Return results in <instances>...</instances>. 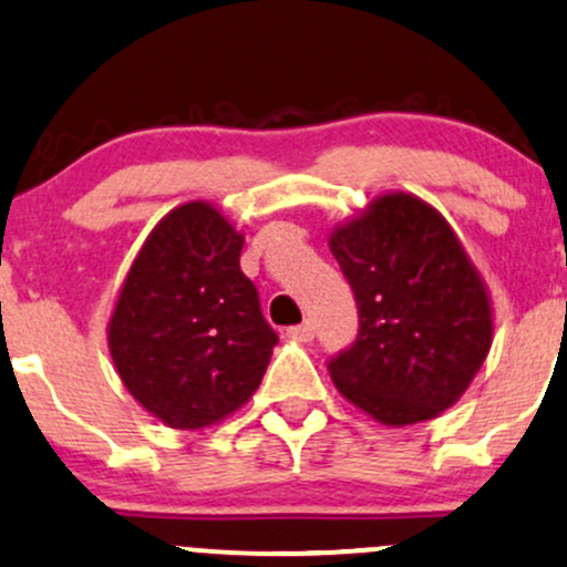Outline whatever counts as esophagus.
I'll return each mask as SVG.
<instances>
[{"instance_id": "1", "label": "esophagus", "mask_w": 567, "mask_h": 567, "mask_svg": "<svg viewBox=\"0 0 567 567\" xmlns=\"http://www.w3.org/2000/svg\"><path fill=\"white\" fill-rule=\"evenodd\" d=\"M288 336L296 338V340H311L313 338V322H311V319H306V322L290 327Z\"/></svg>"}]
</instances>
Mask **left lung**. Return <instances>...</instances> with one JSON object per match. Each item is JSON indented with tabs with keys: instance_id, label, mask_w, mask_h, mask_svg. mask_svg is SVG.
Wrapping results in <instances>:
<instances>
[{
	"instance_id": "1",
	"label": "left lung",
	"mask_w": 567,
	"mask_h": 567,
	"mask_svg": "<svg viewBox=\"0 0 567 567\" xmlns=\"http://www.w3.org/2000/svg\"><path fill=\"white\" fill-rule=\"evenodd\" d=\"M330 250L359 306V336L330 359L338 391L383 425L456 404L494 336L486 285L433 206L388 193L332 229Z\"/></svg>"
}]
</instances>
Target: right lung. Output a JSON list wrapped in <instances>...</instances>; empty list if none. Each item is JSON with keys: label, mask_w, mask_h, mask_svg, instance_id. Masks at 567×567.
Returning <instances> with one entry per match:
<instances>
[{"label": "right lung", "mask_w": 567, "mask_h": 567, "mask_svg": "<svg viewBox=\"0 0 567 567\" xmlns=\"http://www.w3.org/2000/svg\"><path fill=\"white\" fill-rule=\"evenodd\" d=\"M243 243L210 203H184L150 231L115 301L107 346L121 383L176 431L237 412L277 346Z\"/></svg>", "instance_id": "right-lung-1"}]
</instances>
